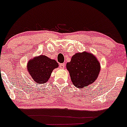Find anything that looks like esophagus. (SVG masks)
Masks as SVG:
<instances>
[{"instance_id":"1","label":"esophagus","mask_w":127,"mask_h":127,"mask_svg":"<svg viewBox=\"0 0 127 127\" xmlns=\"http://www.w3.org/2000/svg\"><path fill=\"white\" fill-rule=\"evenodd\" d=\"M59 66H60V67L61 69H64L65 67V64H60Z\"/></svg>"}]
</instances>
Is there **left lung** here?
Wrapping results in <instances>:
<instances>
[{"instance_id":"left-lung-1","label":"left lung","mask_w":127,"mask_h":127,"mask_svg":"<svg viewBox=\"0 0 127 127\" xmlns=\"http://www.w3.org/2000/svg\"><path fill=\"white\" fill-rule=\"evenodd\" d=\"M66 67L73 85L81 89L93 83L100 70V65L96 57L86 51L75 54Z\"/></svg>"}]
</instances>
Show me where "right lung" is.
Instances as JSON below:
<instances>
[{
    "mask_svg": "<svg viewBox=\"0 0 127 127\" xmlns=\"http://www.w3.org/2000/svg\"><path fill=\"white\" fill-rule=\"evenodd\" d=\"M58 67V63L46 56L35 57L29 62L27 69L30 76L35 83L43 84L50 79L53 70Z\"/></svg>",
    "mask_w": 127,
    "mask_h": 127,
    "instance_id": "1",
    "label": "right lung"
}]
</instances>
